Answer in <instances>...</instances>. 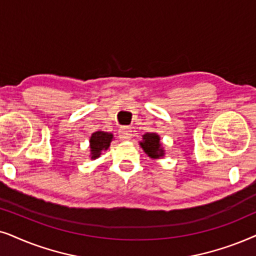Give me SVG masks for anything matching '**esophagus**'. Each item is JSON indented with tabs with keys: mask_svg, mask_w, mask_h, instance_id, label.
I'll use <instances>...</instances> for the list:
<instances>
[{
	"mask_svg": "<svg viewBox=\"0 0 256 256\" xmlns=\"http://www.w3.org/2000/svg\"><path fill=\"white\" fill-rule=\"evenodd\" d=\"M118 134H119V138H120L122 140H128L132 136V131L130 128H128V126H122V128H119Z\"/></svg>",
	"mask_w": 256,
	"mask_h": 256,
	"instance_id": "34e87169",
	"label": "esophagus"
}]
</instances>
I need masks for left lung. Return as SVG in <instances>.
<instances>
[{
    "label": "left lung",
    "instance_id": "1",
    "mask_svg": "<svg viewBox=\"0 0 256 256\" xmlns=\"http://www.w3.org/2000/svg\"><path fill=\"white\" fill-rule=\"evenodd\" d=\"M142 148L152 159H159L165 154L162 144H160V137L156 134L148 132L142 136V142H140Z\"/></svg>",
    "mask_w": 256,
    "mask_h": 256
}]
</instances>
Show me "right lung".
<instances>
[{
    "label": "right lung",
    "instance_id": "right-lung-1",
    "mask_svg": "<svg viewBox=\"0 0 256 256\" xmlns=\"http://www.w3.org/2000/svg\"><path fill=\"white\" fill-rule=\"evenodd\" d=\"M114 139V134L104 131H97L90 138V156L91 159L100 158L102 152L106 151Z\"/></svg>",
    "mask_w": 256,
    "mask_h": 256
}]
</instances>
